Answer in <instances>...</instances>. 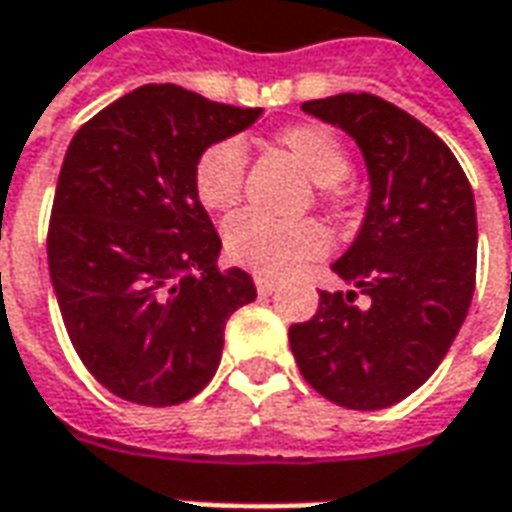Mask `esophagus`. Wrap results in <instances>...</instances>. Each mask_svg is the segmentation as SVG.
Instances as JSON below:
<instances>
[{
    "mask_svg": "<svg viewBox=\"0 0 512 512\" xmlns=\"http://www.w3.org/2000/svg\"><path fill=\"white\" fill-rule=\"evenodd\" d=\"M255 288H257V293H263V296H271V293H274V290L279 288V282H277V279L260 277V274H257V277H255Z\"/></svg>",
    "mask_w": 512,
    "mask_h": 512,
    "instance_id": "esophagus-1",
    "label": "esophagus"
}]
</instances>
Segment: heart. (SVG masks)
<instances>
[{"label":"heart","mask_w":512,"mask_h":512,"mask_svg":"<svg viewBox=\"0 0 512 512\" xmlns=\"http://www.w3.org/2000/svg\"><path fill=\"white\" fill-rule=\"evenodd\" d=\"M277 142L288 150L301 172L315 183L337 186L348 175L351 161L340 139L321 126H288L277 134ZM246 175L244 145L227 136L202 150L194 161V194L208 211H230L241 200ZM332 246L326 227L312 219L304 222H277L263 213L246 211L224 224V252L238 266L285 277L301 263L323 257Z\"/></svg>","instance_id":"1"}]
</instances>
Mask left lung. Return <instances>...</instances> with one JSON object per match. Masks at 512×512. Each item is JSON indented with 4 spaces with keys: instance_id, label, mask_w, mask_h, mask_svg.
I'll list each match as a JSON object with an SVG mask.
<instances>
[{
    "instance_id": "8db88e82",
    "label": "left lung",
    "mask_w": 512,
    "mask_h": 512,
    "mask_svg": "<svg viewBox=\"0 0 512 512\" xmlns=\"http://www.w3.org/2000/svg\"><path fill=\"white\" fill-rule=\"evenodd\" d=\"M343 128L365 156V222L332 271L354 290H321L290 326L304 381L343 408L376 411L425 384L466 321L477 274V213L458 158L428 126L370 93L301 104ZM368 296L365 308L353 299Z\"/></svg>"
}]
</instances>
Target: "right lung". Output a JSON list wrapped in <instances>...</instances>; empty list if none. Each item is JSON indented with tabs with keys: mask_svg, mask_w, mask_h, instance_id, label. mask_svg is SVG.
<instances>
[{
	"mask_svg": "<svg viewBox=\"0 0 512 512\" xmlns=\"http://www.w3.org/2000/svg\"><path fill=\"white\" fill-rule=\"evenodd\" d=\"M263 109L145 84L87 120L62 161L49 271L84 367L112 395L175 406L208 384L252 277L216 266L222 238L194 194L205 147Z\"/></svg>",
	"mask_w": 512,
	"mask_h": 512,
	"instance_id": "right-lung-1",
	"label": "right lung"
}]
</instances>
